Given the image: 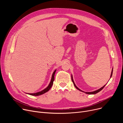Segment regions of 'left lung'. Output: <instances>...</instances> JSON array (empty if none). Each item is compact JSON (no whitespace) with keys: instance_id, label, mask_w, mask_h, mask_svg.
<instances>
[{"instance_id":"obj_1","label":"left lung","mask_w":123,"mask_h":123,"mask_svg":"<svg viewBox=\"0 0 123 123\" xmlns=\"http://www.w3.org/2000/svg\"><path fill=\"white\" fill-rule=\"evenodd\" d=\"M113 69H112V72H111V76H110V78H111V77H112V74H113ZM71 79H72V82H73V84H74V86L75 87V88L77 89H78V90H79V91H81V92H84V93H85L86 94H96V93H98V92H99L100 91H101V90L104 88V87L105 86V85H104V86H103L102 88H101L100 89H98V90H96V91H93V92H84V91H82L81 90H80V89H79L78 87H77L76 86V85H75V83H74V81H73V77H72V76H71Z\"/></svg>"}]
</instances>
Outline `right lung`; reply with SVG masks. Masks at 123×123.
<instances>
[{
    "instance_id": "1",
    "label": "right lung",
    "mask_w": 123,
    "mask_h": 123,
    "mask_svg": "<svg viewBox=\"0 0 123 123\" xmlns=\"http://www.w3.org/2000/svg\"><path fill=\"white\" fill-rule=\"evenodd\" d=\"M56 71V70H55L54 71V72L53 73L52 76V78H51V81H50V83H49V85L48 86V87H47V88H46L45 89L43 90L42 91H40V92H37V93H29H29H28V94L27 93V94H29V95H32V96H37L42 95V94L45 93L46 92H48V91H49V90L50 89V88H51L53 84V81H54V75H55Z\"/></svg>"
}]
</instances>
